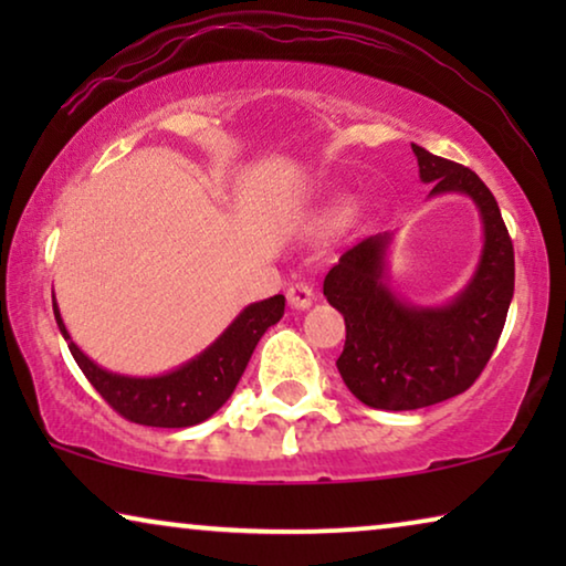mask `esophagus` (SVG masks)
<instances>
[{
	"mask_svg": "<svg viewBox=\"0 0 566 566\" xmlns=\"http://www.w3.org/2000/svg\"><path fill=\"white\" fill-rule=\"evenodd\" d=\"M316 301V296H314V289L312 285H306V283H296V285H291L289 289V304H291V308H308Z\"/></svg>",
	"mask_w": 566,
	"mask_h": 566,
	"instance_id": "34e87169",
	"label": "esophagus"
}]
</instances>
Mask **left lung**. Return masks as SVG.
Wrapping results in <instances>:
<instances>
[{
    "mask_svg": "<svg viewBox=\"0 0 566 566\" xmlns=\"http://www.w3.org/2000/svg\"><path fill=\"white\" fill-rule=\"evenodd\" d=\"M430 196L461 192L479 208L484 244L467 289L443 306H415L389 289L394 234L363 239L324 277V296L345 316L337 370L374 409H422L459 397L490 363L515 291V254L500 206L469 167L412 144Z\"/></svg>",
    "mask_w": 566,
    "mask_h": 566,
    "instance_id": "1",
    "label": "left lung"
}]
</instances>
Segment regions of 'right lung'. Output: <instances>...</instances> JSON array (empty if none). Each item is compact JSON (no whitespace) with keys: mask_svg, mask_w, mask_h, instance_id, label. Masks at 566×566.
<instances>
[{"mask_svg":"<svg viewBox=\"0 0 566 566\" xmlns=\"http://www.w3.org/2000/svg\"><path fill=\"white\" fill-rule=\"evenodd\" d=\"M285 296H270L239 312L234 322L196 358L161 376H123L90 360L69 335L53 298V316L76 366L115 412L149 428H190L227 405L268 327L281 322Z\"/></svg>","mask_w":566,"mask_h":566,"instance_id":"add662e5","label":"right lung"}]
</instances>
